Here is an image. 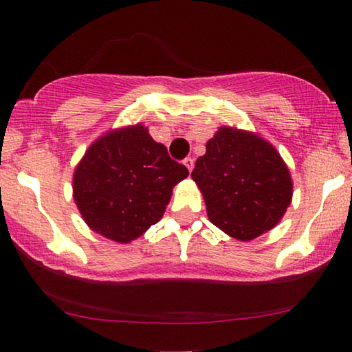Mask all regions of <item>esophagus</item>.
<instances>
[{"instance_id": "34e87169", "label": "esophagus", "mask_w": 352, "mask_h": 352, "mask_svg": "<svg viewBox=\"0 0 352 352\" xmlns=\"http://www.w3.org/2000/svg\"><path fill=\"white\" fill-rule=\"evenodd\" d=\"M184 165L187 167L188 172H192L193 170V159H192V157H187V159L184 160Z\"/></svg>"}]
</instances>
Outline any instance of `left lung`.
<instances>
[{
  "mask_svg": "<svg viewBox=\"0 0 352 352\" xmlns=\"http://www.w3.org/2000/svg\"><path fill=\"white\" fill-rule=\"evenodd\" d=\"M192 179L207 205L208 220L240 241L280 223L293 199L288 165L273 144L236 127H220L197 159Z\"/></svg>",
  "mask_w": 352,
  "mask_h": 352,
  "instance_id": "obj_1",
  "label": "left lung"
}]
</instances>
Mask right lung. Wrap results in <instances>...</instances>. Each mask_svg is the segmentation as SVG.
<instances>
[{"mask_svg": "<svg viewBox=\"0 0 352 352\" xmlns=\"http://www.w3.org/2000/svg\"><path fill=\"white\" fill-rule=\"evenodd\" d=\"M188 170L144 124L112 129L89 145L72 175V199L92 232L131 243L164 217Z\"/></svg>", "mask_w": 352, "mask_h": 352, "instance_id": "right-lung-1", "label": "right lung"}]
</instances>
